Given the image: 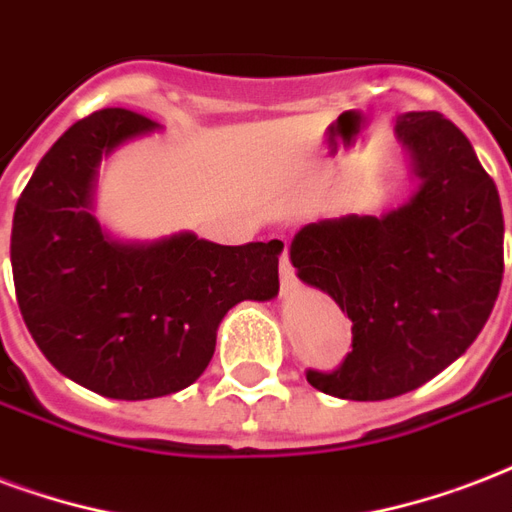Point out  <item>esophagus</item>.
Listing matches in <instances>:
<instances>
[{"label":"esophagus","mask_w":512,"mask_h":512,"mask_svg":"<svg viewBox=\"0 0 512 512\" xmlns=\"http://www.w3.org/2000/svg\"><path fill=\"white\" fill-rule=\"evenodd\" d=\"M279 276H282V295H292L298 290V279H295V268L290 265V257L287 252H282V263H279Z\"/></svg>","instance_id":"obj_1"}]
</instances>
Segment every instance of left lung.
I'll return each instance as SVG.
<instances>
[{
	"instance_id": "1",
	"label": "left lung",
	"mask_w": 512,
	"mask_h": 512,
	"mask_svg": "<svg viewBox=\"0 0 512 512\" xmlns=\"http://www.w3.org/2000/svg\"><path fill=\"white\" fill-rule=\"evenodd\" d=\"M395 134L416 182L378 214L308 222L290 244L298 279L351 319V351L308 384L341 400L419 389L470 349L502 284L505 220L473 144L440 112H405Z\"/></svg>"
}]
</instances>
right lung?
Listing matches in <instances>:
<instances>
[{
	"instance_id": "1",
	"label": "right lung",
	"mask_w": 512,
	"mask_h": 512,
	"mask_svg": "<svg viewBox=\"0 0 512 512\" xmlns=\"http://www.w3.org/2000/svg\"><path fill=\"white\" fill-rule=\"evenodd\" d=\"M158 131L128 109L77 120L39 161L13 217L10 263L31 338L61 376L112 400L198 381L230 308L279 295L282 241L222 247L190 230L128 241L101 225V161Z\"/></svg>"
}]
</instances>
